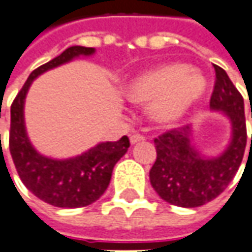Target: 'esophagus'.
Instances as JSON below:
<instances>
[{
  "instance_id": "1",
  "label": "esophagus",
  "mask_w": 252,
  "mask_h": 252,
  "mask_svg": "<svg viewBox=\"0 0 252 252\" xmlns=\"http://www.w3.org/2000/svg\"><path fill=\"white\" fill-rule=\"evenodd\" d=\"M146 139V136L145 135H142V133H133V135H131V138H129V140H131V143H138V142H142V140Z\"/></svg>"
}]
</instances>
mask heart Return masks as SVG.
Masks as SVG:
<instances>
[{"label":"heart","mask_w":252,"mask_h":252,"mask_svg":"<svg viewBox=\"0 0 252 252\" xmlns=\"http://www.w3.org/2000/svg\"><path fill=\"white\" fill-rule=\"evenodd\" d=\"M203 76L186 64H169L145 73L133 80L128 95L135 102L153 100L150 112L162 123L184 114L204 90Z\"/></svg>","instance_id":"heart-1"}]
</instances>
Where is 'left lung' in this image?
<instances>
[{
  "label": "left lung",
  "mask_w": 252,
  "mask_h": 252,
  "mask_svg": "<svg viewBox=\"0 0 252 252\" xmlns=\"http://www.w3.org/2000/svg\"><path fill=\"white\" fill-rule=\"evenodd\" d=\"M215 68V85L210 99L214 110H222L232 123V142L217 158H204L190 145V128L179 126L155 138L156 158L150 184L169 204L194 208L218 197L233 179L247 145L244 100L226 71ZM252 117V110H251ZM252 148V135H251Z\"/></svg>",
  "instance_id": "left-lung-1"
}]
</instances>
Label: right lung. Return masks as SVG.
<instances>
[{
    "mask_svg": "<svg viewBox=\"0 0 252 252\" xmlns=\"http://www.w3.org/2000/svg\"><path fill=\"white\" fill-rule=\"evenodd\" d=\"M94 48L70 47L29 76L11 106L9 152L19 176L34 196L62 208L85 207L96 201L107 189L116 162L129 148L128 136L104 142L70 160H52L38 155L27 139L23 104L30 84L41 73L71 61L80 55L94 54Z\"/></svg>",
    "mask_w": 252,
    "mask_h": 252,
    "instance_id": "add662e5",
    "label": "right lung"
}]
</instances>
